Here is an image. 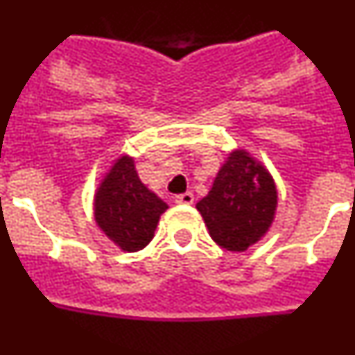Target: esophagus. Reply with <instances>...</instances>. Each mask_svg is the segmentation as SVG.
I'll use <instances>...</instances> for the list:
<instances>
[{
    "mask_svg": "<svg viewBox=\"0 0 355 355\" xmlns=\"http://www.w3.org/2000/svg\"><path fill=\"white\" fill-rule=\"evenodd\" d=\"M175 205H192L193 202V193L192 192H184L175 196Z\"/></svg>",
    "mask_w": 355,
    "mask_h": 355,
    "instance_id": "1",
    "label": "esophagus"
}]
</instances>
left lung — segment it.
<instances>
[{
    "label": "left lung",
    "instance_id": "1",
    "mask_svg": "<svg viewBox=\"0 0 355 355\" xmlns=\"http://www.w3.org/2000/svg\"><path fill=\"white\" fill-rule=\"evenodd\" d=\"M277 190L270 172L243 149L227 156L211 190L197 202L216 245L243 252L261 240L274 222Z\"/></svg>",
    "mask_w": 355,
    "mask_h": 355
}]
</instances>
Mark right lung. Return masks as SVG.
<instances>
[{
	"instance_id": "right-lung-1",
	"label": "right lung",
	"mask_w": 355,
	"mask_h": 355,
	"mask_svg": "<svg viewBox=\"0 0 355 355\" xmlns=\"http://www.w3.org/2000/svg\"><path fill=\"white\" fill-rule=\"evenodd\" d=\"M167 208L140 181L133 158L121 156L97 188L94 216L115 245L137 252L153 240L159 216Z\"/></svg>"
}]
</instances>
